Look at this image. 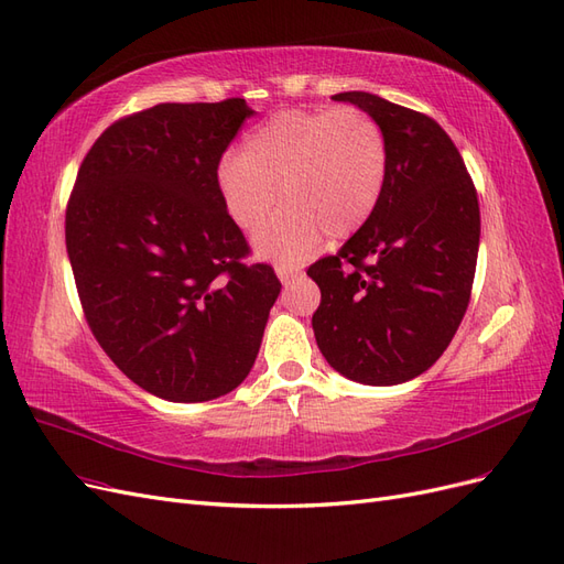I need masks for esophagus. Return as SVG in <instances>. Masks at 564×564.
Masks as SVG:
<instances>
[{
	"instance_id": "obj_1",
	"label": "esophagus",
	"mask_w": 564,
	"mask_h": 564,
	"mask_svg": "<svg viewBox=\"0 0 564 564\" xmlns=\"http://www.w3.org/2000/svg\"><path fill=\"white\" fill-rule=\"evenodd\" d=\"M276 273H279V279H281V283H291L297 273H302V269L300 267H276Z\"/></svg>"
}]
</instances>
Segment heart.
Returning a JSON list of instances; mask_svg holds the SVG:
<instances>
[{"label": "heart", "instance_id": "b5f03b06", "mask_svg": "<svg viewBox=\"0 0 564 564\" xmlns=\"http://www.w3.org/2000/svg\"><path fill=\"white\" fill-rule=\"evenodd\" d=\"M382 127L366 110L291 108L262 122L243 153H224L217 184L238 229L264 227L280 186L283 210L257 236V252L291 264L314 252L326 234L343 240L373 217L388 182Z\"/></svg>", "mask_w": 564, "mask_h": 564}]
</instances>
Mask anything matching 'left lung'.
<instances>
[{"label": "left lung", "instance_id": "1", "mask_svg": "<svg viewBox=\"0 0 564 564\" xmlns=\"http://www.w3.org/2000/svg\"><path fill=\"white\" fill-rule=\"evenodd\" d=\"M335 101L366 110L390 167L373 217L307 276L321 288L316 345L337 373L399 384L437 361L468 310L479 250V203L454 141L417 112L368 91Z\"/></svg>", "mask_w": 564, "mask_h": 564}]
</instances>
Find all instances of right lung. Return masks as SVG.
<instances>
[{
    "label": "right lung",
    "instance_id": "add662e5",
    "mask_svg": "<svg viewBox=\"0 0 564 564\" xmlns=\"http://www.w3.org/2000/svg\"><path fill=\"white\" fill-rule=\"evenodd\" d=\"M246 99L158 104L112 122L77 170L66 248L96 343L167 401H210L246 380L281 281L243 262L217 167L252 116Z\"/></svg>",
    "mask_w": 564,
    "mask_h": 564
}]
</instances>
